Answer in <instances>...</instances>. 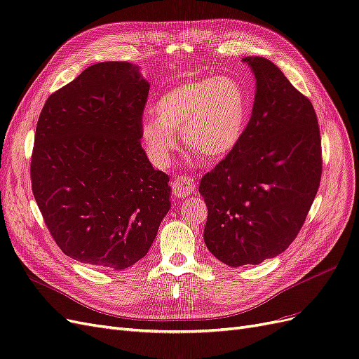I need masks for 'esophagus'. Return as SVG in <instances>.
<instances>
[{"label": "esophagus", "instance_id": "34e87169", "mask_svg": "<svg viewBox=\"0 0 359 359\" xmlns=\"http://www.w3.org/2000/svg\"><path fill=\"white\" fill-rule=\"evenodd\" d=\"M172 189L177 198H186L189 194L196 191V184H194V180L189 175H178L172 182Z\"/></svg>", "mask_w": 359, "mask_h": 359}]
</instances>
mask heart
I'll return each mask as SVG.
<instances>
[{
  "mask_svg": "<svg viewBox=\"0 0 359 359\" xmlns=\"http://www.w3.org/2000/svg\"><path fill=\"white\" fill-rule=\"evenodd\" d=\"M250 97L231 76L198 78L163 94L140 135L149 156L166 163L182 135L191 154L205 161H220L240 145L250 119Z\"/></svg>",
  "mask_w": 359,
  "mask_h": 359,
  "instance_id": "b5f03b06",
  "label": "heart"
}]
</instances>
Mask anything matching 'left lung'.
I'll use <instances>...</instances> for the list:
<instances>
[{
	"label": "left lung",
	"instance_id": "8db88e82",
	"mask_svg": "<svg viewBox=\"0 0 359 359\" xmlns=\"http://www.w3.org/2000/svg\"><path fill=\"white\" fill-rule=\"evenodd\" d=\"M256 78L240 145L201 180L208 208L203 241L229 266L257 265L293 243L316 198L322 145L311 102L262 57L243 60Z\"/></svg>",
	"mask_w": 359,
	"mask_h": 359
}]
</instances>
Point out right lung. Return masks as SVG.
Listing matches in <instances>:
<instances>
[{
    "label": "right lung",
    "instance_id": "add662e5",
    "mask_svg": "<svg viewBox=\"0 0 359 359\" xmlns=\"http://www.w3.org/2000/svg\"><path fill=\"white\" fill-rule=\"evenodd\" d=\"M149 83L106 61L49 95L31 156V186L57 245L74 260L126 269L142 259L170 208L168 173L140 145Z\"/></svg>",
    "mask_w": 359,
    "mask_h": 359
}]
</instances>
